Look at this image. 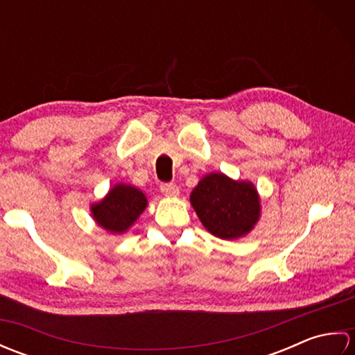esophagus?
<instances>
[{"label":"esophagus","mask_w":355,"mask_h":355,"mask_svg":"<svg viewBox=\"0 0 355 355\" xmlns=\"http://www.w3.org/2000/svg\"><path fill=\"white\" fill-rule=\"evenodd\" d=\"M162 192H163L164 197H168V198H175L180 195V189L173 183L162 184Z\"/></svg>","instance_id":"34e87169"}]
</instances>
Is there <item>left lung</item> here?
I'll return each instance as SVG.
<instances>
[{
  "label": "left lung",
  "mask_w": 355,
  "mask_h": 355,
  "mask_svg": "<svg viewBox=\"0 0 355 355\" xmlns=\"http://www.w3.org/2000/svg\"><path fill=\"white\" fill-rule=\"evenodd\" d=\"M191 205L205 229L221 239L248 235L261 218V197L252 182L210 172L191 192Z\"/></svg>",
  "instance_id": "obj_1"
}]
</instances>
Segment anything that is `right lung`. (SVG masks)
<instances>
[{
    "label": "right lung",
    "instance_id": "obj_1",
    "mask_svg": "<svg viewBox=\"0 0 355 355\" xmlns=\"http://www.w3.org/2000/svg\"><path fill=\"white\" fill-rule=\"evenodd\" d=\"M148 198L137 187L117 183L102 200L89 205L94 223L111 235H123L145 212Z\"/></svg>",
    "mask_w": 355,
    "mask_h": 355
}]
</instances>
